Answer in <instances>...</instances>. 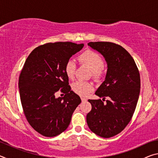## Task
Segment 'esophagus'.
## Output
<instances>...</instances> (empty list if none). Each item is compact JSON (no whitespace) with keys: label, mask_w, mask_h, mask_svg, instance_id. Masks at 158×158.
Masks as SVG:
<instances>
[{"label":"esophagus","mask_w":158,"mask_h":158,"mask_svg":"<svg viewBox=\"0 0 158 158\" xmlns=\"http://www.w3.org/2000/svg\"><path fill=\"white\" fill-rule=\"evenodd\" d=\"M81 101L83 102H85L87 101V99L85 98H81Z\"/></svg>","instance_id":"obj_1"}]
</instances>
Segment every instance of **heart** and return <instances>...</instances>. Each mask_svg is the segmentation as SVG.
I'll return each mask as SVG.
<instances>
[{
  "mask_svg": "<svg viewBox=\"0 0 158 158\" xmlns=\"http://www.w3.org/2000/svg\"><path fill=\"white\" fill-rule=\"evenodd\" d=\"M79 61L82 65L87 66L92 72V76L96 80H99L104 74L103 66L105 62L99 53L93 51H86L79 56ZM65 73L69 79L74 77L76 64L73 60L67 61L65 65ZM73 91L81 96H86L93 90V85L91 83L77 81L73 84Z\"/></svg>",
  "mask_w": 158,
  "mask_h": 158,
  "instance_id": "1",
  "label": "heart"
}]
</instances>
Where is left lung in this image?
<instances>
[{
  "label": "left lung",
  "instance_id": "left-lung-1",
  "mask_svg": "<svg viewBox=\"0 0 158 158\" xmlns=\"http://www.w3.org/2000/svg\"><path fill=\"white\" fill-rule=\"evenodd\" d=\"M88 45L105 58L107 71L95 95L89 100L92 109L87 124L95 135L110 138L124 130L135 111L140 93V75L133 58L123 47L109 42H90ZM106 97L110 100L103 103Z\"/></svg>",
  "mask_w": 158,
  "mask_h": 158
}]
</instances>
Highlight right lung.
I'll return each mask as SVG.
<instances>
[{"label":"right lung","mask_w":158,"mask_h":158,"mask_svg":"<svg viewBox=\"0 0 158 158\" xmlns=\"http://www.w3.org/2000/svg\"><path fill=\"white\" fill-rule=\"evenodd\" d=\"M84 46L70 42L41 45L30 53L21 72L19 89L23 112L31 127L44 137L64 132L81 102L71 90L64 68ZM59 89L65 93L64 97L56 98Z\"/></svg>","instance_id":"add662e5"}]
</instances>
